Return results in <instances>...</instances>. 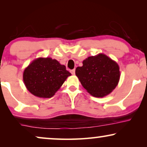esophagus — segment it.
Masks as SVG:
<instances>
[{
  "instance_id": "1",
  "label": "esophagus",
  "mask_w": 147,
  "mask_h": 147,
  "mask_svg": "<svg viewBox=\"0 0 147 147\" xmlns=\"http://www.w3.org/2000/svg\"><path fill=\"white\" fill-rule=\"evenodd\" d=\"M75 72H76V69H75L71 70V73L73 74V75H74V74H75Z\"/></svg>"
}]
</instances>
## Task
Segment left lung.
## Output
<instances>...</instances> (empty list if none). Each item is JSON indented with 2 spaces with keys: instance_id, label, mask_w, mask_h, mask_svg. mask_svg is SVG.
Wrapping results in <instances>:
<instances>
[{
  "instance_id": "8db88e82",
  "label": "left lung",
  "mask_w": 147,
  "mask_h": 147,
  "mask_svg": "<svg viewBox=\"0 0 147 147\" xmlns=\"http://www.w3.org/2000/svg\"><path fill=\"white\" fill-rule=\"evenodd\" d=\"M82 63L76 68V75L90 94L102 98L115 89L120 77L119 65L115 61L99 53L86 58Z\"/></svg>"
}]
</instances>
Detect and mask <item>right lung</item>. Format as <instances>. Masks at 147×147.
Masks as SVG:
<instances>
[{
	"mask_svg": "<svg viewBox=\"0 0 147 147\" xmlns=\"http://www.w3.org/2000/svg\"><path fill=\"white\" fill-rule=\"evenodd\" d=\"M71 73L56 59L39 57L34 59L23 71L24 84L35 96L49 98L55 95Z\"/></svg>",
	"mask_w": 147,
	"mask_h": 147,
	"instance_id": "1",
	"label": "right lung"
}]
</instances>
